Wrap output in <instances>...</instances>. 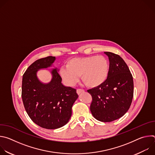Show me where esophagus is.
I'll list each match as a JSON object with an SVG mask.
<instances>
[{"label":"esophagus","mask_w":155,"mask_h":155,"mask_svg":"<svg viewBox=\"0 0 155 155\" xmlns=\"http://www.w3.org/2000/svg\"><path fill=\"white\" fill-rule=\"evenodd\" d=\"M84 92V90H82V89H77V93L78 94H81V93H83Z\"/></svg>","instance_id":"34e87169"}]
</instances>
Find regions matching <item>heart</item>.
Returning a JSON list of instances; mask_svg holds the SVG:
<instances>
[{
    "label": "heart",
    "instance_id": "b5f03b06",
    "mask_svg": "<svg viewBox=\"0 0 155 155\" xmlns=\"http://www.w3.org/2000/svg\"><path fill=\"white\" fill-rule=\"evenodd\" d=\"M109 72V63L104 56L74 58L69 59L67 66L61 68L59 74L64 82L74 86L81 76L86 86L94 87L107 80Z\"/></svg>",
    "mask_w": 155,
    "mask_h": 155
}]
</instances>
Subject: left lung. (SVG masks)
<instances>
[{
	"instance_id": "1",
	"label": "left lung",
	"mask_w": 155,
	"mask_h": 155,
	"mask_svg": "<svg viewBox=\"0 0 155 155\" xmlns=\"http://www.w3.org/2000/svg\"><path fill=\"white\" fill-rule=\"evenodd\" d=\"M109 59V72L105 81L88 90L93 101V116L102 122H111L122 117L129 110L133 98L132 75L124 61L118 54L104 52Z\"/></svg>"
}]
</instances>
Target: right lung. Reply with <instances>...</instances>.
I'll return each instance as SVG.
<instances>
[{
  "label": "right lung",
  "instance_id": "obj_1",
  "mask_svg": "<svg viewBox=\"0 0 155 155\" xmlns=\"http://www.w3.org/2000/svg\"><path fill=\"white\" fill-rule=\"evenodd\" d=\"M55 59L48 56L35 61L26 71L22 81L21 96L27 114L34 123L48 129L68 123L72 105L78 97L75 89L62 84L57 68L51 71L52 78L48 83H43L37 78V71L50 67Z\"/></svg>",
  "mask_w": 155,
  "mask_h": 155
}]
</instances>
